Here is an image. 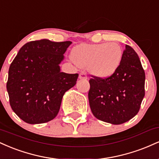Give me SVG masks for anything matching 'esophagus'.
Here are the masks:
<instances>
[{"label":"esophagus","mask_w":159,"mask_h":159,"mask_svg":"<svg viewBox=\"0 0 159 159\" xmlns=\"http://www.w3.org/2000/svg\"><path fill=\"white\" fill-rule=\"evenodd\" d=\"M79 79L81 80H87V75L85 72H81L79 74Z\"/></svg>","instance_id":"obj_1"}]
</instances>
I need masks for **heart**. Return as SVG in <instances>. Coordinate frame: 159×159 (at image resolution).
<instances>
[{"instance_id":"1","label":"heart","mask_w":159,"mask_h":159,"mask_svg":"<svg viewBox=\"0 0 159 159\" xmlns=\"http://www.w3.org/2000/svg\"><path fill=\"white\" fill-rule=\"evenodd\" d=\"M71 57L78 66L88 68L94 77L107 78L119 69L123 50L117 43L81 44L72 49Z\"/></svg>"}]
</instances>
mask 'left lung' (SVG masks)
Wrapping results in <instances>:
<instances>
[{
  "instance_id": "1",
  "label": "left lung",
  "mask_w": 159,
  "mask_h": 159,
  "mask_svg": "<svg viewBox=\"0 0 159 159\" xmlns=\"http://www.w3.org/2000/svg\"><path fill=\"white\" fill-rule=\"evenodd\" d=\"M89 82V103L97 119L119 125L138 113L145 95V72L138 54L129 45H125L121 64L112 76Z\"/></svg>"
}]
</instances>
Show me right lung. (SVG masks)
<instances>
[{
  "instance_id": "right-lung-1",
  "label": "right lung",
  "mask_w": 159,
  "mask_h": 159,
  "mask_svg": "<svg viewBox=\"0 0 159 159\" xmlns=\"http://www.w3.org/2000/svg\"><path fill=\"white\" fill-rule=\"evenodd\" d=\"M72 42H29L9 69L7 90L12 111L29 124L44 123L59 112L62 98L76 84L78 74L61 72L60 64Z\"/></svg>"
}]
</instances>
